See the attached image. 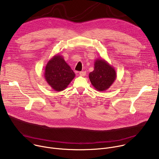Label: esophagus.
I'll use <instances>...</instances> for the list:
<instances>
[{"label": "esophagus", "mask_w": 159, "mask_h": 159, "mask_svg": "<svg viewBox=\"0 0 159 159\" xmlns=\"http://www.w3.org/2000/svg\"><path fill=\"white\" fill-rule=\"evenodd\" d=\"M79 75L81 76V77H84L85 75H86V72H84V71H82L79 73Z\"/></svg>", "instance_id": "34e87169"}]
</instances>
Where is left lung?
I'll return each mask as SVG.
<instances>
[{"instance_id":"1","label":"left lung","mask_w":159,"mask_h":159,"mask_svg":"<svg viewBox=\"0 0 159 159\" xmlns=\"http://www.w3.org/2000/svg\"><path fill=\"white\" fill-rule=\"evenodd\" d=\"M116 72L114 67L103 58L96 59L94 70L90 72L89 77L93 86L98 91H105L116 79Z\"/></svg>"}]
</instances>
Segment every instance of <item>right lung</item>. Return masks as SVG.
Returning <instances> with one entry per match:
<instances>
[{"label": "right lung", "mask_w": 159, "mask_h": 159, "mask_svg": "<svg viewBox=\"0 0 159 159\" xmlns=\"http://www.w3.org/2000/svg\"><path fill=\"white\" fill-rule=\"evenodd\" d=\"M44 77L52 89L60 92L69 85L75 74L63 56L57 54L48 61L45 66Z\"/></svg>", "instance_id": "add662e5"}]
</instances>
